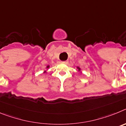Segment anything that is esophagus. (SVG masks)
<instances>
[{"instance_id": "esophagus-1", "label": "esophagus", "mask_w": 126, "mask_h": 126, "mask_svg": "<svg viewBox=\"0 0 126 126\" xmlns=\"http://www.w3.org/2000/svg\"><path fill=\"white\" fill-rule=\"evenodd\" d=\"M62 63H63V64H68V61H62Z\"/></svg>"}]
</instances>
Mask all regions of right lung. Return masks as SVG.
<instances>
[{"label": "right lung", "mask_w": 126, "mask_h": 126, "mask_svg": "<svg viewBox=\"0 0 126 126\" xmlns=\"http://www.w3.org/2000/svg\"><path fill=\"white\" fill-rule=\"evenodd\" d=\"M49 67V66H47V67Z\"/></svg>", "instance_id": "add662e5"}]
</instances>
